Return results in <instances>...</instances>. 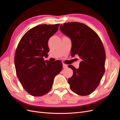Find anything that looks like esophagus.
Instances as JSON below:
<instances>
[{
  "label": "esophagus",
  "mask_w": 120,
  "mask_h": 120,
  "mask_svg": "<svg viewBox=\"0 0 120 120\" xmlns=\"http://www.w3.org/2000/svg\"><path fill=\"white\" fill-rule=\"evenodd\" d=\"M63 68H68V66H67V64H63Z\"/></svg>",
  "instance_id": "obj_1"
}]
</instances>
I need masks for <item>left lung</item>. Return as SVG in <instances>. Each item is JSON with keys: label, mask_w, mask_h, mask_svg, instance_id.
Wrapping results in <instances>:
<instances>
[{"label": "left lung", "mask_w": 120, "mask_h": 120, "mask_svg": "<svg viewBox=\"0 0 120 120\" xmlns=\"http://www.w3.org/2000/svg\"><path fill=\"white\" fill-rule=\"evenodd\" d=\"M60 29L71 39V56L78 55L82 60L78 69L72 65L68 66L73 71V75L68 79L70 88L78 95H90L105 73L106 53L102 42L95 31L82 23H65Z\"/></svg>", "instance_id": "8db88e82"}]
</instances>
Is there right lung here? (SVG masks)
<instances>
[{"label":"right lung","mask_w":120,"mask_h":120,"mask_svg":"<svg viewBox=\"0 0 120 120\" xmlns=\"http://www.w3.org/2000/svg\"><path fill=\"white\" fill-rule=\"evenodd\" d=\"M60 24H41L27 31L20 39L14 56L16 75L30 95H45L51 89L53 79L62 70L60 60H44L49 49L48 41Z\"/></svg>","instance_id":"add662e5"}]
</instances>
